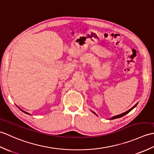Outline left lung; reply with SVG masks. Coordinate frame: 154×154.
I'll return each mask as SVG.
<instances>
[{"label": "left lung", "mask_w": 154, "mask_h": 154, "mask_svg": "<svg viewBox=\"0 0 154 154\" xmlns=\"http://www.w3.org/2000/svg\"><path fill=\"white\" fill-rule=\"evenodd\" d=\"M136 105H137V103H136L134 106V107H132L131 109H129V110L128 111H126V112H123V113H122V114H121V115H117V116H115V117H112L111 119H118V118H120V117H123V116H125V115H126V114H127V113H128V112H130V111H131L132 110V109H134L135 107H136ZM94 112V114H95V112ZM95 115H96V114H95Z\"/></svg>", "instance_id": "obj_1"}]
</instances>
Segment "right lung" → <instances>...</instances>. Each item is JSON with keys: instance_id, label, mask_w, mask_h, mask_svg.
Segmentation results:
<instances>
[{"instance_id": "add662e5", "label": "right lung", "mask_w": 154, "mask_h": 154, "mask_svg": "<svg viewBox=\"0 0 154 154\" xmlns=\"http://www.w3.org/2000/svg\"><path fill=\"white\" fill-rule=\"evenodd\" d=\"M20 110H21L22 111H23V112H25V113H26V114H28V115H29V113H28V112H26V111H23V110H22V109H20Z\"/></svg>"}]
</instances>
